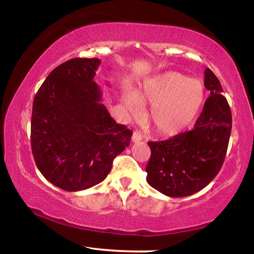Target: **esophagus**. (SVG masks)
<instances>
[{"label": "esophagus", "mask_w": 254, "mask_h": 254, "mask_svg": "<svg viewBox=\"0 0 254 254\" xmlns=\"http://www.w3.org/2000/svg\"><path fill=\"white\" fill-rule=\"evenodd\" d=\"M141 140H142V134L140 133V131L135 130L133 135H131V141H133V142H140Z\"/></svg>", "instance_id": "obj_1"}]
</instances>
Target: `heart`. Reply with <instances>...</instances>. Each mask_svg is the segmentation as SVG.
<instances>
[{
	"label": "heart",
	"mask_w": 254,
	"mask_h": 254,
	"mask_svg": "<svg viewBox=\"0 0 254 254\" xmlns=\"http://www.w3.org/2000/svg\"><path fill=\"white\" fill-rule=\"evenodd\" d=\"M202 82L178 71L156 76L145 83L136 96H124L127 110L134 116L142 112V103L152 105L150 119L156 131L175 136L187 129L204 102Z\"/></svg>",
	"instance_id": "obj_1"
}]
</instances>
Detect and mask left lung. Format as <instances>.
<instances>
[{
  "label": "left lung",
  "mask_w": 254,
  "mask_h": 254,
  "mask_svg": "<svg viewBox=\"0 0 254 254\" xmlns=\"http://www.w3.org/2000/svg\"><path fill=\"white\" fill-rule=\"evenodd\" d=\"M204 88L210 91L192 130L169 140L148 142L151 156L147 182L168 196L192 195L204 189L223 165L230 138V106L218 78L204 70Z\"/></svg>",
  "instance_id": "1"
}]
</instances>
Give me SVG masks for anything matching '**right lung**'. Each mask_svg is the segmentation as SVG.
Listing matches in <instances>:
<instances>
[{"mask_svg": "<svg viewBox=\"0 0 254 254\" xmlns=\"http://www.w3.org/2000/svg\"><path fill=\"white\" fill-rule=\"evenodd\" d=\"M97 58H75L52 70L33 100L31 148L45 178L76 192L102 183L133 131L116 123L93 81Z\"/></svg>", "mask_w": 254, "mask_h": 254, "instance_id": "right-lung-1", "label": "right lung"}]
</instances>
